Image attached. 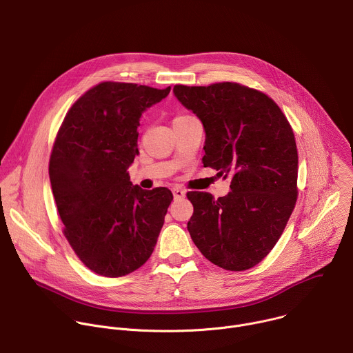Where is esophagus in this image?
Masks as SVG:
<instances>
[{
  "label": "esophagus",
  "instance_id": "1",
  "mask_svg": "<svg viewBox=\"0 0 353 353\" xmlns=\"http://www.w3.org/2000/svg\"><path fill=\"white\" fill-rule=\"evenodd\" d=\"M173 196H174L176 199L184 198V196H185V191L181 190V188H173Z\"/></svg>",
  "mask_w": 353,
  "mask_h": 353
}]
</instances>
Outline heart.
<instances>
[{"label":"heart","mask_w":353,"mask_h":353,"mask_svg":"<svg viewBox=\"0 0 353 353\" xmlns=\"http://www.w3.org/2000/svg\"><path fill=\"white\" fill-rule=\"evenodd\" d=\"M185 117H190V116H177V117L174 119V121H176V120H183V119H185Z\"/></svg>","instance_id":"heart-1"}]
</instances>
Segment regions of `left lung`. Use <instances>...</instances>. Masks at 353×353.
<instances>
[{
	"instance_id": "left-lung-1",
	"label": "left lung",
	"mask_w": 353,
	"mask_h": 353,
	"mask_svg": "<svg viewBox=\"0 0 353 353\" xmlns=\"http://www.w3.org/2000/svg\"><path fill=\"white\" fill-rule=\"evenodd\" d=\"M173 93L204 125V166L230 179V191L187 194V229L212 264L257 265L279 240L296 204L297 149L290 124L271 97L233 82L176 85Z\"/></svg>"
}]
</instances>
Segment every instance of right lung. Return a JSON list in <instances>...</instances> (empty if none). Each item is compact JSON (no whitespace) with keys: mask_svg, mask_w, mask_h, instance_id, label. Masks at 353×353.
Returning <instances> with one entry per match:
<instances>
[{"mask_svg":"<svg viewBox=\"0 0 353 353\" xmlns=\"http://www.w3.org/2000/svg\"><path fill=\"white\" fill-rule=\"evenodd\" d=\"M170 92L102 82L72 105L59 131L48 174L64 234L93 272L117 278L152 254L173 199L166 187L130 181L142 113Z\"/></svg>","mask_w":353,"mask_h":353,"instance_id":"right-lung-1","label":"right lung"}]
</instances>
